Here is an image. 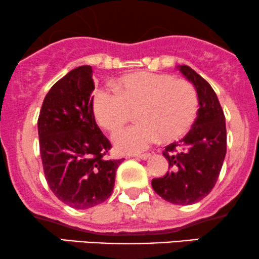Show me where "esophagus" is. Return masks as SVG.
Instances as JSON below:
<instances>
[{
  "mask_svg": "<svg viewBox=\"0 0 259 259\" xmlns=\"http://www.w3.org/2000/svg\"><path fill=\"white\" fill-rule=\"evenodd\" d=\"M150 156H151V154H150V153L136 154V157H137V158H139V159H143V160H146V159H149V158H150Z\"/></svg>",
  "mask_w": 259,
  "mask_h": 259,
  "instance_id": "obj_1",
  "label": "esophagus"
}]
</instances>
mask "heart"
Masks as SVG:
<instances>
[{
	"label": "heart",
	"mask_w": 259,
	"mask_h": 259,
	"mask_svg": "<svg viewBox=\"0 0 259 259\" xmlns=\"http://www.w3.org/2000/svg\"><path fill=\"white\" fill-rule=\"evenodd\" d=\"M99 89L93 97L96 121L110 132L125 125L136 112L139 123L117 131L114 145L120 152L146 150L162 137L174 140L186 134L199 112V96L191 83L165 73L134 72Z\"/></svg>",
	"instance_id": "obj_1"
}]
</instances>
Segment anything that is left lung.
<instances>
[{
  "mask_svg": "<svg viewBox=\"0 0 259 259\" xmlns=\"http://www.w3.org/2000/svg\"><path fill=\"white\" fill-rule=\"evenodd\" d=\"M177 69L195 87L200 108L186 137L163 151L170 171L151 184L167 202L193 204L210 193L219 177L226 156V122L209 83L188 65Z\"/></svg>",
  "mask_w": 259,
  "mask_h": 259,
  "instance_id": "1",
  "label": "left lung"
}]
</instances>
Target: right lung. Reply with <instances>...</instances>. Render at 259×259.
Returning <instances> with one entry per match:
<instances>
[{
    "label": "right lung",
    "instance_id": "add662e5",
    "mask_svg": "<svg viewBox=\"0 0 259 259\" xmlns=\"http://www.w3.org/2000/svg\"><path fill=\"white\" fill-rule=\"evenodd\" d=\"M93 69L78 66L52 85L38 119L44 174L52 193L75 209H87L112 195L123 159H108L109 140L93 110Z\"/></svg>",
    "mask_w": 259,
    "mask_h": 259
}]
</instances>
